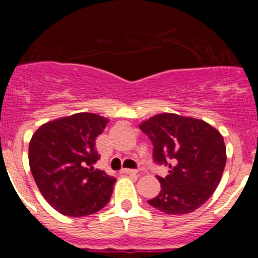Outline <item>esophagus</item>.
<instances>
[{
  "label": "esophagus",
  "instance_id": "34e87169",
  "mask_svg": "<svg viewBox=\"0 0 258 258\" xmlns=\"http://www.w3.org/2000/svg\"><path fill=\"white\" fill-rule=\"evenodd\" d=\"M121 172L124 173V174H132V175L138 174V172H137V170H134V169H122Z\"/></svg>",
  "mask_w": 258,
  "mask_h": 258
}]
</instances>
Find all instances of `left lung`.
Masks as SVG:
<instances>
[{"instance_id": "obj_1", "label": "left lung", "mask_w": 258, "mask_h": 258, "mask_svg": "<svg viewBox=\"0 0 258 258\" xmlns=\"http://www.w3.org/2000/svg\"><path fill=\"white\" fill-rule=\"evenodd\" d=\"M154 145V160L168 165L157 177L160 194L149 200L166 214H187L203 206L222 178L226 146L220 132L199 118L159 113L141 122Z\"/></svg>"}]
</instances>
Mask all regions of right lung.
<instances>
[{"label":"right lung","instance_id":"right-lung-1","mask_svg":"<svg viewBox=\"0 0 258 258\" xmlns=\"http://www.w3.org/2000/svg\"><path fill=\"white\" fill-rule=\"evenodd\" d=\"M108 118L80 112L41 125L29 142L32 175L47 203L59 213L83 217L101 211L116 178L94 169L99 159L95 138Z\"/></svg>","mask_w":258,"mask_h":258}]
</instances>
